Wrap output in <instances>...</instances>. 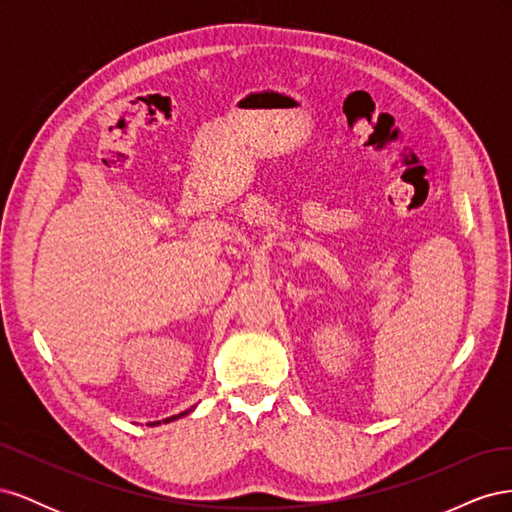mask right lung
Returning a JSON list of instances; mask_svg holds the SVG:
<instances>
[{"label": "right lung", "instance_id": "1", "mask_svg": "<svg viewBox=\"0 0 512 512\" xmlns=\"http://www.w3.org/2000/svg\"><path fill=\"white\" fill-rule=\"evenodd\" d=\"M194 408H190V410H185V412H179V414H175V416H168V418H164V423H170V421H177V418H181V416H185V414H190ZM162 421H156V423H149V425H160Z\"/></svg>", "mask_w": 512, "mask_h": 512}]
</instances>
